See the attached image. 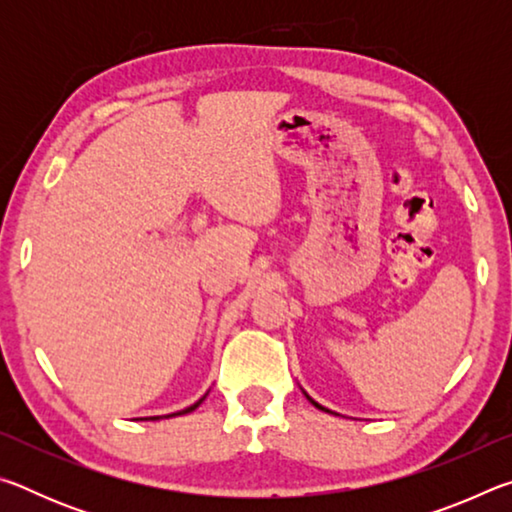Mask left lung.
I'll use <instances>...</instances> for the list:
<instances>
[{
  "instance_id": "left-lung-1",
  "label": "left lung",
  "mask_w": 512,
  "mask_h": 512,
  "mask_svg": "<svg viewBox=\"0 0 512 512\" xmlns=\"http://www.w3.org/2000/svg\"><path fill=\"white\" fill-rule=\"evenodd\" d=\"M302 393H305V391H302ZM305 397H307V400H309L311 404H314V406H316V409H320V411H325V413H332V411H329V409H325V406H323V404H318L316 400H311V397H309L307 393H305Z\"/></svg>"
}]
</instances>
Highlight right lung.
<instances>
[{"label":"right lung","mask_w":512,"mask_h":512,"mask_svg":"<svg viewBox=\"0 0 512 512\" xmlns=\"http://www.w3.org/2000/svg\"><path fill=\"white\" fill-rule=\"evenodd\" d=\"M205 395H207V393H205ZM205 395L201 397V400L194 402L192 406H187V409H183V411H178V413H169V415H153V418H140V420H160V418H173V415H185V413H192V411L196 409V406H201V402L205 400Z\"/></svg>","instance_id":"obj_1"}]
</instances>
